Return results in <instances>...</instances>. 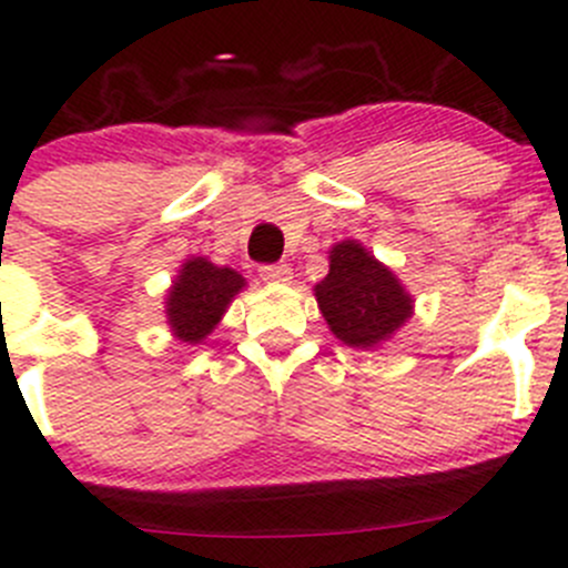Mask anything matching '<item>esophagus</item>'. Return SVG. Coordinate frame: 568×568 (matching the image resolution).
I'll list each match as a JSON object with an SVG mask.
<instances>
[{
	"label": "esophagus",
	"mask_w": 568,
	"mask_h": 568,
	"mask_svg": "<svg viewBox=\"0 0 568 568\" xmlns=\"http://www.w3.org/2000/svg\"><path fill=\"white\" fill-rule=\"evenodd\" d=\"M261 277L266 283H291L294 272H291L288 263H272V266H261Z\"/></svg>",
	"instance_id": "obj_1"
}]
</instances>
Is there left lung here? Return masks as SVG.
<instances>
[{"mask_svg":"<svg viewBox=\"0 0 568 568\" xmlns=\"http://www.w3.org/2000/svg\"><path fill=\"white\" fill-rule=\"evenodd\" d=\"M313 291L332 335L363 352L390 341L415 313V296L398 274L354 239L332 244L329 272Z\"/></svg>","mask_w":568,"mask_h":568,"instance_id":"obj_1","label":"left lung"}]
</instances>
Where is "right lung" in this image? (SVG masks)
I'll return each instance as SVG.
<instances>
[{
    "instance_id": "right-lung-1",
    "label": "right lung",
    "mask_w": 568,
    "mask_h": 568,
    "mask_svg": "<svg viewBox=\"0 0 568 568\" xmlns=\"http://www.w3.org/2000/svg\"><path fill=\"white\" fill-rule=\"evenodd\" d=\"M244 288L247 280L236 268L216 266L203 255L186 257L164 296V313L175 341L186 346L203 343Z\"/></svg>"
}]
</instances>
